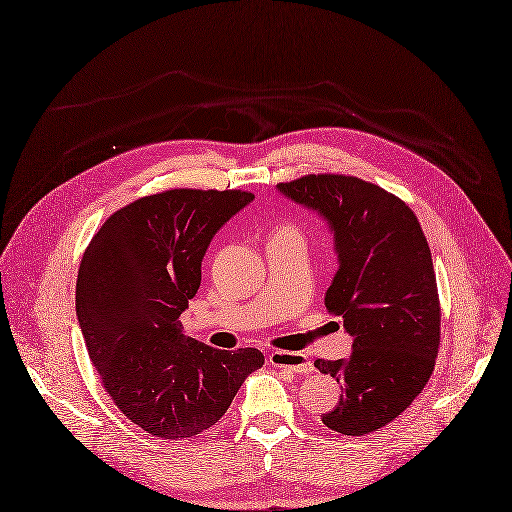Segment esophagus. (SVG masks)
Instances as JSON below:
<instances>
[{"label":"esophagus","mask_w":512,"mask_h":512,"mask_svg":"<svg viewBox=\"0 0 512 512\" xmlns=\"http://www.w3.org/2000/svg\"><path fill=\"white\" fill-rule=\"evenodd\" d=\"M269 360H271L273 367L294 371V373H300V375H306V373H310L314 369V364L302 352H283V350H277V352L269 354Z\"/></svg>","instance_id":"obj_1"}]
</instances>
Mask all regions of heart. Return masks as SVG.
<instances>
[{"label":"heart","mask_w":512,"mask_h":512,"mask_svg":"<svg viewBox=\"0 0 512 512\" xmlns=\"http://www.w3.org/2000/svg\"><path fill=\"white\" fill-rule=\"evenodd\" d=\"M279 231H296V229L294 227H281Z\"/></svg>","instance_id":"b5f03b06"}]
</instances>
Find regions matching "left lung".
Returning <instances> with one entry per match:
<instances>
[{
	"label": "left lung",
	"mask_w": 512,
	"mask_h": 512,
	"mask_svg": "<svg viewBox=\"0 0 512 512\" xmlns=\"http://www.w3.org/2000/svg\"><path fill=\"white\" fill-rule=\"evenodd\" d=\"M279 191L319 210L335 233L339 271L325 306L344 319L354 350L348 360L314 362L342 383L323 423L344 435L377 431L423 392L440 350L442 308L419 218L394 193L352 175H304Z\"/></svg>",
	"instance_id": "obj_1"
}]
</instances>
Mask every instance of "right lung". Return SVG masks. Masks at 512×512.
Wrapping results in <instances>:
<instances>
[{
    "label": "right lung",
    "mask_w": 512,
    "mask_h": 512,
    "mask_svg": "<svg viewBox=\"0 0 512 512\" xmlns=\"http://www.w3.org/2000/svg\"><path fill=\"white\" fill-rule=\"evenodd\" d=\"M254 198L241 189H166L116 210L87 246L77 316L89 358L123 415L162 440L212 427L264 364L181 333L212 235Z\"/></svg>",
    "instance_id": "add662e5"
}]
</instances>
